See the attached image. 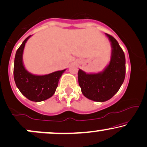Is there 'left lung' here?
<instances>
[{
	"label": "left lung",
	"mask_w": 147,
	"mask_h": 147,
	"mask_svg": "<svg viewBox=\"0 0 147 147\" xmlns=\"http://www.w3.org/2000/svg\"><path fill=\"white\" fill-rule=\"evenodd\" d=\"M111 45L109 64L102 71L87 74L78 70V83L82 94L88 99L105 102L118 92L125 78V56L118 41L106 34Z\"/></svg>",
	"instance_id": "obj_1"
}]
</instances>
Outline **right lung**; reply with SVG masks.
Wrapping results in <instances>:
<instances>
[{
    "instance_id": "right-lung-1",
    "label": "right lung",
    "mask_w": 147,
    "mask_h": 147,
    "mask_svg": "<svg viewBox=\"0 0 147 147\" xmlns=\"http://www.w3.org/2000/svg\"><path fill=\"white\" fill-rule=\"evenodd\" d=\"M28 36L16 51L13 67L15 83L21 94L29 100L41 102L51 98L58 85V81L66 69L57 71L43 76L34 75L24 67L22 54Z\"/></svg>"
}]
</instances>
